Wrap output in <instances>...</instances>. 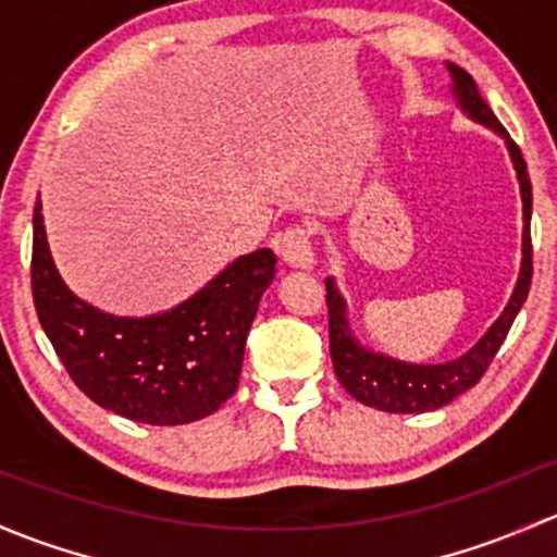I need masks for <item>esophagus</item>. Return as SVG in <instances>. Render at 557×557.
<instances>
[{
    "mask_svg": "<svg viewBox=\"0 0 557 557\" xmlns=\"http://www.w3.org/2000/svg\"><path fill=\"white\" fill-rule=\"evenodd\" d=\"M278 249L284 262L292 268H313L317 255H313V231L311 225H292L278 236Z\"/></svg>",
    "mask_w": 557,
    "mask_h": 557,
    "instance_id": "esophagus-1",
    "label": "esophagus"
}]
</instances>
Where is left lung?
<instances>
[{
    "instance_id": "obj_1",
    "label": "left lung",
    "mask_w": 557,
    "mask_h": 557,
    "mask_svg": "<svg viewBox=\"0 0 557 557\" xmlns=\"http://www.w3.org/2000/svg\"><path fill=\"white\" fill-rule=\"evenodd\" d=\"M448 72L453 77V96H456L463 112L478 120V123L488 125L491 131H496L507 141L509 158H512L515 171H518L520 198H523V262H520L518 284H515V292L502 317L493 321L491 330L463 357L445 364L399 362V359L383 357V354L359 346L351 335V326H348L346 300L337 292L335 281H324L326 311H330V354L337 381L354 399L386 412L437 410V407L453 403L458 394L472 388L485 375L493 357L502 348L509 326H512L515 317H518L525 297H529L531 276H534V260H531L534 257V249H531V200L534 198H531V180L523 154H520V147L509 139V134L498 123L496 114L491 112V107L485 104L474 79L456 64H448Z\"/></svg>"
}]
</instances>
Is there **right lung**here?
Returning <instances> with one entry per match:
<instances>
[{"instance_id": "add662e5", "label": "right lung", "mask_w": 557, "mask_h": 557, "mask_svg": "<svg viewBox=\"0 0 557 557\" xmlns=\"http://www.w3.org/2000/svg\"><path fill=\"white\" fill-rule=\"evenodd\" d=\"M276 255L238 257L190 300L128 319L79 300L53 265L34 206L32 295L39 324L85 397L128 421L180 426L211 416L238 388L244 346Z\"/></svg>"}]
</instances>
